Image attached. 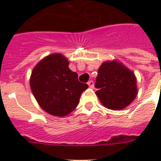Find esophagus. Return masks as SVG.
Returning a JSON list of instances; mask_svg holds the SVG:
<instances>
[{
  "label": "esophagus",
  "mask_w": 161,
  "mask_h": 161,
  "mask_svg": "<svg viewBox=\"0 0 161 161\" xmlns=\"http://www.w3.org/2000/svg\"><path fill=\"white\" fill-rule=\"evenodd\" d=\"M88 86L90 87V88H93V85H94V83H93V80H90L88 82Z\"/></svg>",
  "instance_id": "1"
}]
</instances>
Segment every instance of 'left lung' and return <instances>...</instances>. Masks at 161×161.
<instances>
[{"instance_id": "obj_1", "label": "left lung", "mask_w": 161, "mask_h": 161, "mask_svg": "<svg viewBox=\"0 0 161 161\" xmlns=\"http://www.w3.org/2000/svg\"><path fill=\"white\" fill-rule=\"evenodd\" d=\"M94 87L98 89L95 93L101 103L113 110L127 107L138 93L134 73L117 61L105 62L100 66Z\"/></svg>"}]
</instances>
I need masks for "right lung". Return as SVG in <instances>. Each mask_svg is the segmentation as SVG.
I'll return each instance as SVG.
<instances>
[{"mask_svg": "<svg viewBox=\"0 0 161 161\" xmlns=\"http://www.w3.org/2000/svg\"><path fill=\"white\" fill-rule=\"evenodd\" d=\"M68 59L51 54L34 68L30 86L34 97L47 113L65 116L78 106L80 96L88 88L78 81V73L68 68Z\"/></svg>", "mask_w": 161, "mask_h": 161, "instance_id": "add662e5", "label": "right lung"}]
</instances>
